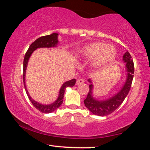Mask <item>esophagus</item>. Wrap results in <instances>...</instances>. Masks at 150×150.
<instances>
[{
    "instance_id": "34e87169",
    "label": "esophagus",
    "mask_w": 150,
    "mask_h": 150,
    "mask_svg": "<svg viewBox=\"0 0 150 150\" xmlns=\"http://www.w3.org/2000/svg\"><path fill=\"white\" fill-rule=\"evenodd\" d=\"M85 82V80H83V79H78V80H77L76 81V84L77 85H80V84H82Z\"/></svg>"
}]
</instances>
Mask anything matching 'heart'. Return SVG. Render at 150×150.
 <instances>
[{"instance_id": "obj_1", "label": "heart", "mask_w": 150, "mask_h": 150, "mask_svg": "<svg viewBox=\"0 0 150 150\" xmlns=\"http://www.w3.org/2000/svg\"><path fill=\"white\" fill-rule=\"evenodd\" d=\"M82 56L95 60V65H101L111 61L116 56V49L104 43H94L86 46L82 51Z\"/></svg>"}]
</instances>
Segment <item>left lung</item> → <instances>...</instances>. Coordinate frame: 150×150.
I'll use <instances>...</instances> for the list:
<instances>
[{
	"label": "left lung",
	"mask_w": 150,
	"mask_h": 150,
	"mask_svg": "<svg viewBox=\"0 0 150 150\" xmlns=\"http://www.w3.org/2000/svg\"><path fill=\"white\" fill-rule=\"evenodd\" d=\"M123 61L126 63V69L128 77L124 86L118 94L105 101L95 100L92 97V85H89V92L87 97L84 100L85 106L93 114L100 116H105L111 114L120 106L125 97L128 95L132 82L134 74V63L132 57L128 51H126L123 56ZM89 82L90 80H89Z\"/></svg>",
	"instance_id": "8db88e82"
}]
</instances>
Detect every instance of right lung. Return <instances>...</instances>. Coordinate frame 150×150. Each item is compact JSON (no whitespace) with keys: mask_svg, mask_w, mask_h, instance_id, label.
<instances>
[{"mask_svg":"<svg viewBox=\"0 0 150 150\" xmlns=\"http://www.w3.org/2000/svg\"><path fill=\"white\" fill-rule=\"evenodd\" d=\"M58 34L56 33H53L50 35H46L44 36V37H41L38 38L37 40H35L32 43V44L30 46L28 50L27 51V52L25 53V58H24V61H23V82H24V86H25V88L27 92V96H28L29 99L32 104L34 105V106L37 108V110H39L40 112L44 113H49L54 111L55 110H56L62 104L63 101V96H64V93L65 88L68 87H73L75 85L76 80L75 79H73V80H70L68 82H65L63 84V86L61 87V89H60L59 92V96H58V99L55 101L53 104L50 105H43L39 104V103L37 102L32 98L30 97V96L29 95L28 92L26 89V86H25V72H26V68H27V62H28L29 58H30L31 54L35 49H38V48H43V47H53V46H56L58 42Z\"/></svg>","mask_w":150,"mask_h":150,"instance_id":"right-lung-1","label":"right lung"}]
</instances>
